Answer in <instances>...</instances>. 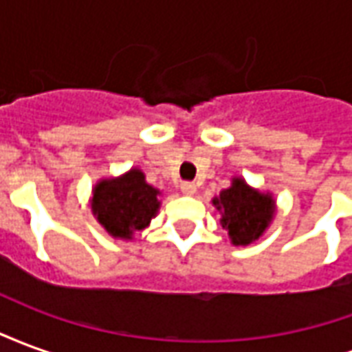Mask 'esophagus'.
Instances as JSON below:
<instances>
[{
  "mask_svg": "<svg viewBox=\"0 0 352 352\" xmlns=\"http://www.w3.org/2000/svg\"><path fill=\"white\" fill-rule=\"evenodd\" d=\"M181 190H183V194H186V196H194L196 194V184L194 183H183L181 184Z\"/></svg>",
  "mask_w": 352,
  "mask_h": 352,
  "instance_id": "34e87169",
  "label": "esophagus"
}]
</instances>
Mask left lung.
<instances>
[{
	"label": "left lung",
	"instance_id": "obj_1",
	"mask_svg": "<svg viewBox=\"0 0 352 352\" xmlns=\"http://www.w3.org/2000/svg\"><path fill=\"white\" fill-rule=\"evenodd\" d=\"M211 204L221 213L222 230L228 232L230 241L236 247L258 241L277 211L272 192L252 188L243 177H232V184L214 196Z\"/></svg>",
	"mask_w": 352,
	"mask_h": 352
}]
</instances>
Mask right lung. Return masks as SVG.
Wrapping results in <instances>:
<instances>
[{
    "instance_id": "1",
    "label": "right lung",
    "mask_w": 352,
    "mask_h": 352,
    "mask_svg": "<svg viewBox=\"0 0 352 352\" xmlns=\"http://www.w3.org/2000/svg\"><path fill=\"white\" fill-rule=\"evenodd\" d=\"M160 196L141 169L131 168L122 175L100 179L92 188L90 209L109 236L131 241L133 234L145 230L158 214Z\"/></svg>"
}]
</instances>
